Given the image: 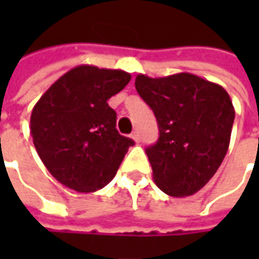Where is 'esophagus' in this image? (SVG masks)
<instances>
[{
	"mask_svg": "<svg viewBox=\"0 0 259 259\" xmlns=\"http://www.w3.org/2000/svg\"><path fill=\"white\" fill-rule=\"evenodd\" d=\"M131 138H133V140H134L135 143H140V134H138V133H137V131H134V133H133V134H131Z\"/></svg>",
	"mask_w": 259,
	"mask_h": 259,
	"instance_id": "1",
	"label": "esophagus"
}]
</instances>
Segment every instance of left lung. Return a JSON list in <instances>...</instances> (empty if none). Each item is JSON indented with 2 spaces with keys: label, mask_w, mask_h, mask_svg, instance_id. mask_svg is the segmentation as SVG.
<instances>
[{
  "label": "left lung",
  "mask_w": 259,
  "mask_h": 259,
  "mask_svg": "<svg viewBox=\"0 0 259 259\" xmlns=\"http://www.w3.org/2000/svg\"><path fill=\"white\" fill-rule=\"evenodd\" d=\"M135 89L153 109L160 131L145 150L155 184L173 197L199 192L229 147L235 109L228 92L192 73L138 75Z\"/></svg>",
  "instance_id": "8db88e82"
}]
</instances>
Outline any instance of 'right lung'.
<instances>
[{
  "label": "right lung",
  "mask_w": 259,
  "mask_h": 259,
  "mask_svg": "<svg viewBox=\"0 0 259 259\" xmlns=\"http://www.w3.org/2000/svg\"><path fill=\"white\" fill-rule=\"evenodd\" d=\"M131 75L80 65L59 77L34 105L30 130L37 154L57 182L76 192L105 187L134 141L116 131L108 99Z\"/></svg>",
  "instance_id": "obj_1"
}]
</instances>
